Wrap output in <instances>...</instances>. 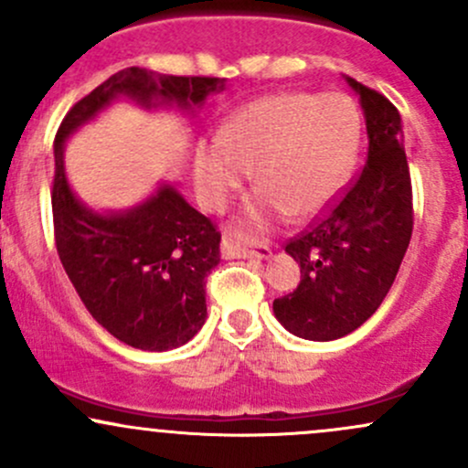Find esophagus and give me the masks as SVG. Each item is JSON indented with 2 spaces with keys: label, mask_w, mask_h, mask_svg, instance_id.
Masks as SVG:
<instances>
[{
  "label": "esophagus",
  "mask_w": 468,
  "mask_h": 468,
  "mask_svg": "<svg viewBox=\"0 0 468 468\" xmlns=\"http://www.w3.org/2000/svg\"><path fill=\"white\" fill-rule=\"evenodd\" d=\"M220 252L223 256H228V259H268L270 254H272V250L268 248V245H261V248H245L240 240L232 239V236H223V243H220Z\"/></svg>",
  "instance_id": "34e87169"
}]
</instances>
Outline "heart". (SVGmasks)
<instances>
[{"label":"heart","instance_id":"1","mask_svg":"<svg viewBox=\"0 0 468 468\" xmlns=\"http://www.w3.org/2000/svg\"><path fill=\"white\" fill-rule=\"evenodd\" d=\"M356 133L359 118L346 95H263L196 147V189L205 205L220 207L254 169L261 198L250 209L252 228L263 229L272 212L308 218L336 192Z\"/></svg>","mask_w":468,"mask_h":468}]
</instances>
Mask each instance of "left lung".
Returning a JSON list of instances; mask_svg holds the SVG:
<instances>
[{
	"label": "left lung",
	"instance_id": "8db88e82",
	"mask_svg": "<svg viewBox=\"0 0 468 468\" xmlns=\"http://www.w3.org/2000/svg\"><path fill=\"white\" fill-rule=\"evenodd\" d=\"M368 132L361 172L313 223L288 240L299 263L294 292L274 299L285 330L333 341L368 321L388 294L413 234V187L395 104L353 78Z\"/></svg>",
	"mask_w": 468,
	"mask_h": 468
}]
</instances>
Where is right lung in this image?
<instances>
[{
	"label": "right lung",
	"mask_w": 468,
	"mask_h": 468,
	"mask_svg": "<svg viewBox=\"0 0 468 468\" xmlns=\"http://www.w3.org/2000/svg\"><path fill=\"white\" fill-rule=\"evenodd\" d=\"M223 84L225 78L122 69L75 102L55 135L51 205L59 261L89 314L132 348L163 353L203 328L205 283L220 261V232L169 185L129 212L84 207L64 174V140L118 95L144 107L163 100L189 109Z\"/></svg>",
	"instance_id": "obj_1"
}]
</instances>
